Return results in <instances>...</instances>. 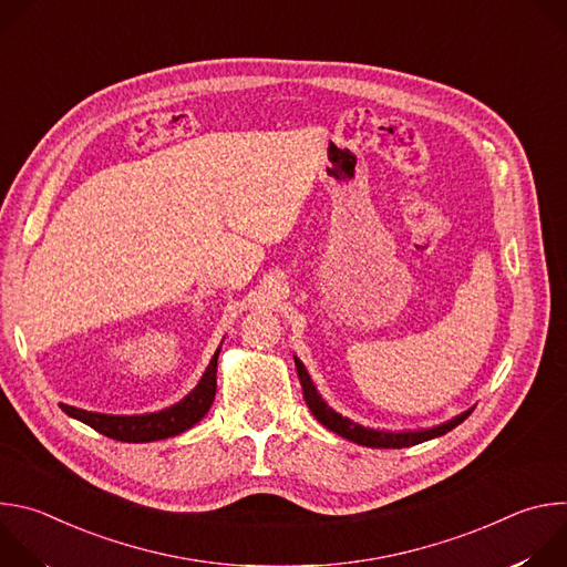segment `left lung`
Returning a JSON list of instances; mask_svg holds the SVG:
<instances>
[{"label": "left lung", "mask_w": 567, "mask_h": 567, "mask_svg": "<svg viewBox=\"0 0 567 567\" xmlns=\"http://www.w3.org/2000/svg\"><path fill=\"white\" fill-rule=\"evenodd\" d=\"M296 361V370H298V377H300V383H302V394H305V401L307 406L311 411V415L326 426L330 429L332 433L354 442V444H361V446H370V449H406V446H415V444H422V442H429L433 437H440L449 431H453L457 424H462L471 413L473 409L437 424V426H431V429H406V431H385V429H370V426H363L350 417H343L341 413H337L330 403L320 396L318 388L313 385L307 368L302 365V361L298 357H293Z\"/></svg>", "instance_id": "left-lung-1"}]
</instances>
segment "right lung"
Segmentation results:
<instances>
[{"mask_svg":"<svg viewBox=\"0 0 567 567\" xmlns=\"http://www.w3.org/2000/svg\"><path fill=\"white\" fill-rule=\"evenodd\" d=\"M224 343V341H221ZM219 348L215 350L206 372L202 374L199 383L177 403L168 409H161L154 413H143V415H107V413H94V411H83L75 406H66V403H60V409L94 431L118 440V442H156V440H166L175 437L188 429H193L213 406L215 390H217V357Z\"/></svg>","mask_w":567,"mask_h":567,"instance_id":"1","label":"right lung"}]
</instances>
